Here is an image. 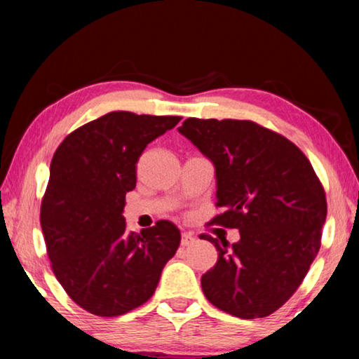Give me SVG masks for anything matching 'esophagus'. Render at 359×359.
Returning <instances> with one entry per match:
<instances>
[{"label":"esophagus","instance_id":"1","mask_svg":"<svg viewBox=\"0 0 359 359\" xmlns=\"http://www.w3.org/2000/svg\"><path fill=\"white\" fill-rule=\"evenodd\" d=\"M194 240H196V238H194L193 233L184 232L183 237H181V245H183V247H189V245L194 243Z\"/></svg>","mask_w":359,"mask_h":359}]
</instances>
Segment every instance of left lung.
I'll use <instances>...</instances> for the list:
<instances>
[{
  "label": "left lung",
  "mask_w": 359,
  "mask_h": 359,
  "mask_svg": "<svg viewBox=\"0 0 359 359\" xmlns=\"http://www.w3.org/2000/svg\"><path fill=\"white\" fill-rule=\"evenodd\" d=\"M212 161L222 212L209 224L238 229L240 240H209L214 268L201 278L204 296L240 318H262L297 291L320 248L325 191L297 145L253 121L196 119L178 129Z\"/></svg>",
  "instance_id": "1"
}]
</instances>
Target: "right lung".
Instances as JSON below:
<instances>
[{
    "instance_id": "add662e5",
    "label": "right lung",
    "mask_w": 359,
    "mask_h": 359,
    "mask_svg": "<svg viewBox=\"0 0 359 359\" xmlns=\"http://www.w3.org/2000/svg\"><path fill=\"white\" fill-rule=\"evenodd\" d=\"M180 121L107 112L68 134L53 154L41 205L47 255L65 292L90 313L117 317L145 304L180 247L170 220L129 233L122 217L142 151Z\"/></svg>"
}]
</instances>
